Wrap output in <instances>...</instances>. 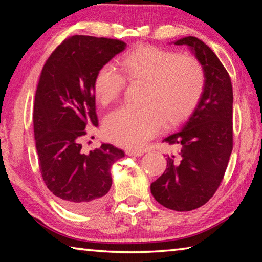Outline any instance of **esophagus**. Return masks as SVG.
Returning <instances> with one entry per match:
<instances>
[{"label":"esophagus","mask_w":262,"mask_h":262,"mask_svg":"<svg viewBox=\"0 0 262 262\" xmlns=\"http://www.w3.org/2000/svg\"><path fill=\"white\" fill-rule=\"evenodd\" d=\"M126 155H128V156L139 157V156H142V155H143V152L140 151V150H133V149H129V150H126Z\"/></svg>","instance_id":"34e87169"}]
</instances>
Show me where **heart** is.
<instances>
[{
  "instance_id": "heart-1",
  "label": "heart",
  "mask_w": 262,
  "mask_h": 262,
  "mask_svg": "<svg viewBox=\"0 0 262 262\" xmlns=\"http://www.w3.org/2000/svg\"><path fill=\"white\" fill-rule=\"evenodd\" d=\"M126 82L143 84L140 108L120 107L104 121V135L120 147L139 149L161 128L187 120L200 103L206 73L195 57L144 45L97 72L92 83L96 99L108 105L120 97Z\"/></svg>"
}]
</instances>
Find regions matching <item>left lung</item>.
<instances>
[{"mask_svg":"<svg viewBox=\"0 0 262 262\" xmlns=\"http://www.w3.org/2000/svg\"><path fill=\"white\" fill-rule=\"evenodd\" d=\"M174 45L192 48L205 69L206 88L183 129L163 140L180 151L167 156V168L150 189L162 206L189 211L209 201L223 180L233 147V92L229 73L209 46L195 37Z\"/></svg>","mask_w":262,"mask_h":262,"instance_id":"obj_1","label":"left lung"}]
</instances>
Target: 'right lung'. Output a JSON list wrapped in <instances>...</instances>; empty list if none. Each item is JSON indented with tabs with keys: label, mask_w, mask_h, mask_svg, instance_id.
<instances>
[{
	"label": "right lung",
	"mask_w": 262,
	"mask_h": 262,
	"mask_svg": "<svg viewBox=\"0 0 262 262\" xmlns=\"http://www.w3.org/2000/svg\"><path fill=\"white\" fill-rule=\"evenodd\" d=\"M125 48L118 39L73 35L53 51L39 77L33 108L39 167L47 188L75 212L104 205L112 186L111 166L125 156L106 143L82 151L86 128L98 126L94 78Z\"/></svg>",
	"instance_id": "right-lung-1"
}]
</instances>
